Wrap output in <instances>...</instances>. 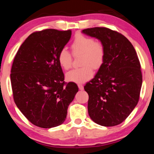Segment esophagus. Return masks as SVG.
Masks as SVG:
<instances>
[{
    "label": "esophagus",
    "mask_w": 154,
    "mask_h": 154,
    "mask_svg": "<svg viewBox=\"0 0 154 154\" xmlns=\"http://www.w3.org/2000/svg\"><path fill=\"white\" fill-rule=\"evenodd\" d=\"M78 86H79V90H83L84 89V87H83V85H81V84H79V85H78Z\"/></svg>",
    "instance_id": "obj_1"
}]
</instances>
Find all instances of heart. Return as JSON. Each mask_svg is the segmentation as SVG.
<instances>
[{"label":"heart","instance_id":"1","mask_svg":"<svg viewBox=\"0 0 154 154\" xmlns=\"http://www.w3.org/2000/svg\"><path fill=\"white\" fill-rule=\"evenodd\" d=\"M73 55L81 54L82 67L75 69L66 73L67 81L75 83H83L92 79L94 69H100L104 62L105 50L104 45L99 41H94L92 38L83 35H78L71 45ZM60 66L65 70L71 66L72 57L68 50L62 49L58 54Z\"/></svg>","mask_w":154,"mask_h":154}]
</instances>
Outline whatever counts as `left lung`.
<instances>
[{"mask_svg":"<svg viewBox=\"0 0 154 154\" xmlns=\"http://www.w3.org/2000/svg\"><path fill=\"white\" fill-rule=\"evenodd\" d=\"M82 33L104 45V62L84 86L89 95L88 110L98 125L111 127L127 119L137 104L142 75L137 54L123 35L104 27L83 29Z\"/></svg>","mask_w":154,"mask_h":154,"instance_id":"8db88e82","label":"left lung"}]
</instances>
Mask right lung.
Returning a JSON list of instances; mask_svg holds the SVG:
<instances>
[{
  "label": "right lung",
  "mask_w": 154,
  "mask_h": 154,
  "mask_svg": "<svg viewBox=\"0 0 154 154\" xmlns=\"http://www.w3.org/2000/svg\"><path fill=\"white\" fill-rule=\"evenodd\" d=\"M71 31L45 29L31 33L20 46L12 66L14 101L25 117L38 127L51 128L64 123L69 105L79 88L64 85L58 54L69 41Z\"/></svg>",
  "instance_id": "1"
}]
</instances>
